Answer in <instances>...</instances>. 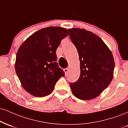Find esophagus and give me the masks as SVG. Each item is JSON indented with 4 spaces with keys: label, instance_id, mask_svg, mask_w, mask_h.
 <instances>
[{
    "label": "esophagus",
    "instance_id": "34e87169",
    "mask_svg": "<svg viewBox=\"0 0 128 128\" xmlns=\"http://www.w3.org/2000/svg\"><path fill=\"white\" fill-rule=\"evenodd\" d=\"M64 72H65L66 75V74H67V73H68V68H64Z\"/></svg>",
    "mask_w": 128,
    "mask_h": 128
}]
</instances>
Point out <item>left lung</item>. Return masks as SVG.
I'll return each instance as SVG.
<instances>
[{"label": "left lung", "instance_id": "1", "mask_svg": "<svg viewBox=\"0 0 128 128\" xmlns=\"http://www.w3.org/2000/svg\"><path fill=\"white\" fill-rule=\"evenodd\" d=\"M80 60V74L70 83L73 94L82 100L96 98L110 84L113 78L114 61L111 50L97 35L84 29H68Z\"/></svg>", "mask_w": 128, "mask_h": 128}]
</instances>
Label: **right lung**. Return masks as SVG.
<instances>
[{
  "instance_id": "1",
  "label": "right lung",
  "mask_w": 128,
  "mask_h": 128,
  "mask_svg": "<svg viewBox=\"0 0 128 128\" xmlns=\"http://www.w3.org/2000/svg\"><path fill=\"white\" fill-rule=\"evenodd\" d=\"M68 35L66 28L48 27L35 32L18 49L15 68L24 89L33 96L50 94L64 72L56 63V49Z\"/></svg>"
}]
</instances>
